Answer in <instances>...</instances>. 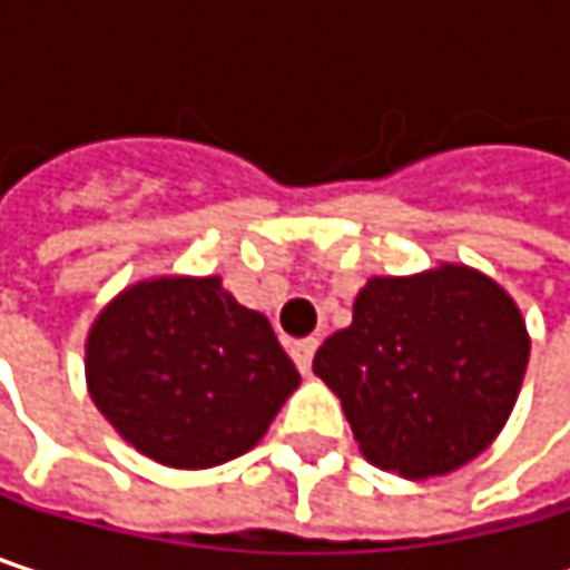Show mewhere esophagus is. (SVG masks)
I'll return each instance as SVG.
<instances>
[{
    "instance_id": "esophagus-1",
    "label": "esophagus",
    "mask_w": 570,
    "mask_h": 570,
    "mask_svg": "<svg viewBox=\"0 0 570 570\" xmlns=\"http://www.w3.org/2000/svg\"><path fill=\"white\" fill-rule=\"evenodd\" d=\"M316 346H320V340L316 336H306V340H296L293 346H289V356H293V363H296V370L306 376L309 373V366H313V353H316Z\"/></svg>"
}]
</instances>
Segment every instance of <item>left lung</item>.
Listing matches in <instances>:
<instances>
[{
    "instance_id": "left-lung-1",
    "label": "left lung",
    "mask_w": 570,
    "mask_h": 570,
    "mask_svg": "<svg viewBox=\"0 0 570 570\" xmlns=\"http://www.w3.org/2000/svg\"><path fill=\"white\" fill-rule=\"evenodd\" d=\"M528 366L512 296L469 267L373 277L353 323L313 356L360 452L402 479L445 475L492 445Z\"/></svg>"
}]
</instances>
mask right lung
Segmentation results:
<instances>
[{"label":"right lung","instance_id":"right-lung-1","mask_svg":"<svg viewBox=\"0 0 570 570\" xmlns=\"http://www.w3.org/2000/svg\"><path fill=\"white\" fill-rule=\"evenodd\" d=\"M95 405L148 459L210 469L254 449L299 373L264 313L220 277H161L125 289L88 333Z\"/></svg>","mask_w":570,"mask_h":570}]
</instances>
